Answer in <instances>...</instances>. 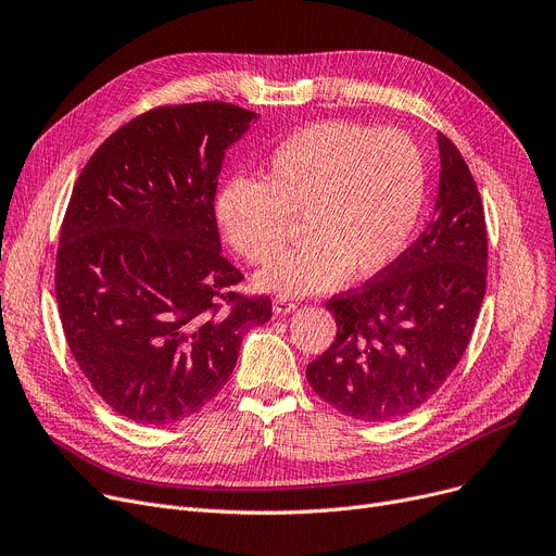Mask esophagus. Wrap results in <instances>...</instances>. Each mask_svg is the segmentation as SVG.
<instances>
[{
  "instance_id": "esophagus-1",
  "label": "esophagus",
  "mask_w": 556,
  "mask_h": 556,
  "mask_svg": "<svg viewBox=\"0 0 556 556\" xmlns=\"http://www.w3.org/2000/svg\"><path fill=\"white\" fill-rule=\"evenodd\" d=\"M295 308H298V302L286 298V295H279V298H275V302H273V311H275L277 315L290 313V311H295Z\"/></svg>"
}]
</instances>
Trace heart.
<instances>
[{"instance_id":"1","label":"heart","mask_w":556,"mask_h":556,"mask_svg":"<svg viewBox=\"0 0 556 556\" xmlns=\"http://www.w3.org/2000/svg\"><path fill=\"white\" fill-rule=\"evenodd\" d=\"M426 202V162L399 130L319 122L270 153L263 182L229 180L216 218L229 245L268 263L302 216L306 239L256 277L277 293H315L346 275L371 277L410 245Z\"/></svg>"}]
</instances>
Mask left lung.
<instances>
[{
  "label": "left lung",
  "mask_w": 556,
  "mask_h": 556,
  "mask_svg": "<svg viewBox=\"0 0 556 556\" xmlns=\"http://www.w3.org/2000/svg\"><path fill=\"white\" fill-rule=\"evenodd\" d=\"M440 141V195L421 237L361 288L333 295L336 340L308 363L311 388L342 415L381 424L444 386L476 329L486 288L482 198L457 146Z\"/></svg>",
  "instance_id": "8db88e82"
}]
</instances>
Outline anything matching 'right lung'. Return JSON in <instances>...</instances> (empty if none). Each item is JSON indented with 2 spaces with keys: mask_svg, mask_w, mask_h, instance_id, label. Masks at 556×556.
Instances as JSON below:
<instances>
[{
  "mask_svg": "<svg viewBox=\"0 0 556 556\" xmlns=\"http://www.w3.org/2000/svg\"><path fill=\"white\" fill-rule=\"evenodd\" d=\"M256 114L223 101L160 105L112 132L74 185L55 302L80 371L122 417L195 415L273 302L237 293L214 214L227 146Z\"/></svg>",
  "mask_w": 556,
  "mask_h": 556,
  "instance_id": "1",
  "label": "right lung"
}]
</instances>
